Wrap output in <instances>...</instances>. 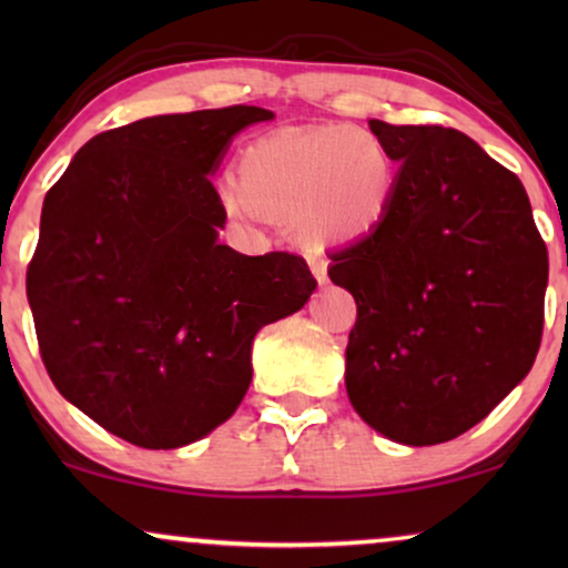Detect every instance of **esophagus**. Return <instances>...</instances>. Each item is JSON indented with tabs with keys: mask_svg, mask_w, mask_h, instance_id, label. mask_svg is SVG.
Segmentation results:
<instances>
[{
	"mask_svg": "<svg viewBox=\"0 0 568 568\" xmlns=\"http://www.w3.org/2000/svg\"><path fill=\"white\" fill-rule=\"evenodd\" d=\"M310 268H313L317 282L325 284V278H328V276H325V268H328V263H325L321 255H310Z\"/></svg>",
	"mask_w": 568,
	"mask_h": 568,
	"instance_id": "34e87169",
	"label": "esophagus"
}]
</instances>
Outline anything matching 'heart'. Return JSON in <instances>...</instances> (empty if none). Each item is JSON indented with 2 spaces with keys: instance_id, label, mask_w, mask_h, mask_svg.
I'll return each instance as SVG.
<instances>
[{
  "instance_id": "1",
  "label": "heart",
  "mask_w": 568,
  "mask_h": 568,
  "mask_svg": "<svg viewBox=\"0 0 568 568\" xmlns=\"http://www.w3.org/2000/svg\"><path fill=\"white\" fill-rule=\"evenodd\" d=\"M395 165L383 139L362 126L282 129L255 139L235 160L230 216L286 220L307 245L354 243L383 227L395 199Z\"/></svg>"
}]
</instances>
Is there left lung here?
I'll return each instance as SVG.
<instances>
[{
  "mask_svg": "<svg viewBox=\"0 0 568 568\" xmlns=\"http://www.w3.org/2000/svg\"><path fill=\"white\" fill-rule=\"evenodd\" d=\"M400 162L383 227L331 255L356 300L346 393L383 437H460L530 372L548 251L515 173L463 131L369 121Z\"/></svg>",
  "mask_w": 568,
  "mask_h": 568,
  "instance_id": "obj_1",
  "label": "left lung"
}]
</instances>
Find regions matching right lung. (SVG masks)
I'll return each instance as SVG.
<instances>
[{
  "label": "right lung",
  "mask_w": 568,
  "mask_h": 568,
  "mask_svg": "<svg viewBox=\"0 0 568 568\" xmlns=\"http://www.w3.org/2000/svg\"><path fill=\"white\" fill-rule=\"evenodd\" d=\"M255 105L152 115L92 136L45 193L28 302L49 377L105 432L146 449L191 445L235 414L263 325L317 282L292 253L220 243L209 175Z\"/></svg>",
  "instance_id": "1"
}]
</instances>
